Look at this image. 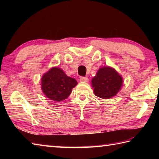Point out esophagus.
<instances>
[{"mask_svg":"<svg viewBox=\"0 0 159 159\" xmlns=\"http://www.w3.org/2000/svg\"><path fill=\"white\" fill-rule=\"evenodd\" d=\"M80 80L81 82H88L89 81V78L87 76H81L80 78Z\"/></svg>","mask_w":159,"mask_h":159,"instance_id":"34e87169","label":"esophagus"}]
</instances>
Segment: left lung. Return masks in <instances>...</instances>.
Listing matches in <instances>:
<instances>
[{
    "mask_svg": "<svg viewBox=\"0 0 159 159\" xmlns=\"http://www.w3.org/2000/svg\"><path fill=\"white\" fill-rule=\"evenodd\" d=\"M94 93L103 99L116 96L122 85V78L110 67L100 68L92 80Z\"/></svg>",
    "mask_w": 159,
    "mask_h": 159,
    "instance_id": "8db88e82",
    "label": "left lung"
}]
</instances>
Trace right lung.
I'll list each match as a JSON object with an SVG mask.
<instances>
[{
  "mask_svg": "<svg viewBox=\"0 0 159 159\" xmlns=\"http://www.w3.org/2000/svg\"><path fill=\"white\" fill-rule=\"evenodd\" d=\"M76 85L75 79L67 76L58 67H52L42 79L43 92L48 98L57 102L66 99Z\"/></svg>",
  "mask_w": 159,
  "mask_h": 159,
  "instance_id": "obj_1",
  "label": "right lung"
}]
</instances>
